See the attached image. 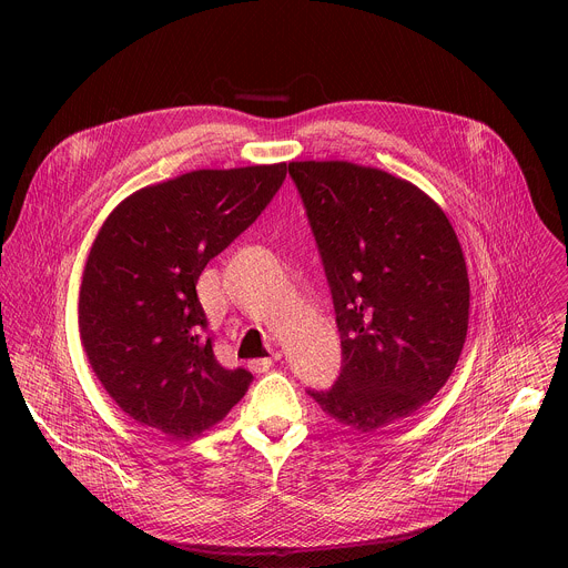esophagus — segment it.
<instances>
[{
  "label": "esophagus",
  "instance_id": "1",
  "mask_svg": "<svg viewBox=\"0 0 568 568\" xmlns=\"http://www.w3.org/2000/svg\"><path fill=\"white\" fill-rule=\"evenodd\" d=\"M278 359H281V353L276 351V353H272V357L252 359V362H250V368H252L254 373H265V371H270V368L274 366V362H278Z\"/></svg>",
  "mask_w": 568,
  "mask_h": 568
}]
</instances>
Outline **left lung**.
<instances>
[{"label":"left lung","mask_w":568,"mask_h":568,"mask_svg":"<svg viewBox=\"0 0 568 568\" xmlns=\"http://www.w3.org/2000/svg\"><path fill=\"white\" fill-rule=\"evenodd\" d=\"M331 283L342 375L310 390L357 434L416 414L454 373L469 278L445 211L416 184L353 161H290Z\"/></svg>","instance_id":"obj_1"}]
</instances>
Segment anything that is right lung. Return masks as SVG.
<instances>
[{
	"instance_id": "right-lung-1",
	"label": "right lung",
	"mask_w": 568,
	"mask_h": 568,
	"mask_svg": "<svg viewBox=\"0 0 568 568\" xmlns=\"http://www.w3.org/2000/svg\"><path fill=\"white\" fill-rule=\"evenodd\" d=\"M285 173V161L191 171L134 191L99 229L78 294L80 342L108 395L139 425L191 440L250 388V371L217 362L195 285Z\"/></svg>"
}]
</instances>
